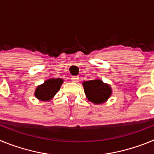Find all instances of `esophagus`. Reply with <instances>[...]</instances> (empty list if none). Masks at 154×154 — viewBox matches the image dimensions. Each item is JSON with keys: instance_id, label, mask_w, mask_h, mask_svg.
Returning a JSON list of instances; mask_svg holds the SVG:
<instances>
[{"instance_id": "obj_1", "label": "esophagus", "mask_w": 154, "mask_h": 154, "mask_svg": "<svg viewBox=\"0 0 154 154\" xmlns=\"http://www.w3.org/2000/svg\"><path fill=\"white\" fill-rule=\"evenodd\" d=\"M71 79H72V82H77L79 81V76H72Z\"/></svg>"}]
</instances>
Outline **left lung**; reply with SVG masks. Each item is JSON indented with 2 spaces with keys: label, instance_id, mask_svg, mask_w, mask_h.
Here are the masks:
<instances>
[{
  "label": "left lung",
  "instance_id": "obj_1",
  "mask_svg": "<svg viewBox=\"0 0 154 154\" xmlns=\"http://www.w3.org/2000/svg\"><path fill=\"white\" fill-rule=\"evenodd\" d=\"M82 85L88 99L96 104L106 102L112 93L109 85L103 83L101 80L84 82Z\"/></svg>",
  "mask_w": 154,
  "mask_h": 154
}]
</instances>
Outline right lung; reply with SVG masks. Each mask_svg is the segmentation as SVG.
<instances>
[{"instance_id": "right-lung-1", "label": "right lung", "mask_w": 154, "mask_h": 154, "mask_svg": "<svg viewBox=\"0 0 154 154\" xmlns=\"http://www.w3.org/2000/svg\"><path fill=\"white\" fill-rule=\"evenodd\" d=\"M63 82L62 79H50L39 85L35 90V96L42 101H48L60 89Z\"/></svg>"}]
</instances>
